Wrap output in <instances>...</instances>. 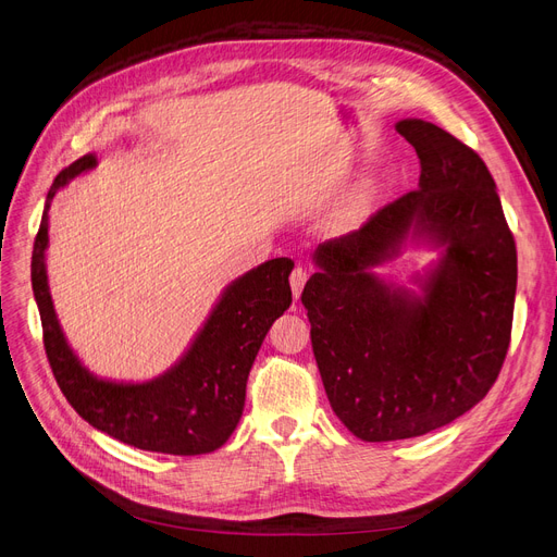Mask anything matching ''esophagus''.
Segmentation results:
<instances>
[{
    "instance_id": "34e87169",
    "label": "esophagus",
    "mask_w": 557,
    "mask_h": 557,
    "mask_svg": "<svg viewBox=\"0 0 557 557\" xmlns=\"http://www.w3.org/2000/svg\"><path fill=\"white\" fill-rule=\"evenodd\" d=\"M305 283H307V269L295 267V269H293V274H290V288H293L295 299H299L301 288H305Z\"/></svg>"
}]
</instances>
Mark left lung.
I'll return each instance as SVG.
<instances>
[{"mask_svg": "<svg viewBox=\"0 0 557 557\" xmlns=\"http://www.w3.org/2000/svg\"><path fill=\"white\" fill-rule=\"evenodd\" d=\"M397 132L416 148L420 188L320 244V272L301 293L330 407L362 442L411 440L476 407L513 325L516 242L485 162L432 123L399 121ZM409 231L447 246L423 296L366 272Z\"/></svg>", "mask_w": 557, "mask_h": 557, "instance_id": "obj_1", "label": "left lung"}]
</instances>
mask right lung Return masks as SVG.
<instances>
[{"label":"right lung","mask_w":557,"mask_h":557,"mask_svg":"<svg viewBox=\"0 0 557 557\" xmlns=\"http://www.w3.org/2000/svg\"><path fill=\"white\" fill-rule=\"evenodd\" d=\"M95 166L83 156L58 174L46 197L32 250V288L41 315L44 348L62 395L76 413L113 440L141 450L201 455L221 448L237 428L246 381L274 320L290 307V258H276L234 281L190 350L164 376L139 383L99 381L64 342L46 283L48 207L62 185Z\"/></svg>","instance_id":"1"}]
</instances>
